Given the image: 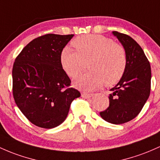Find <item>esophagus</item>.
I'll list each match as a JSON object with an SVG mask.
<instances>
[{
  "instance_id": "obj_1",
  "label": "esophagus",
  "mask_w": 160,
  "mask_h": 160,
  "mask_svg": "<svg viewBox=\"0 0 160 160\" xmlns=\"http://www.w3.org/2000/svg\"><path fill=\"white\" fill-rule=\"evenodd\" d=\"M81 96L83 98H85V99H88V98H90L92 96V93H87V92H82Z\"/></svg>"
}]
</instances>
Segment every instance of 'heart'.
I'll return each mask as SVG.
<instances>
[{
	"instance_id": "obj_1",
	"label": "heart",
	"mask_w": 160,
	"mask_h": 160,
	"mask_svg": "<svg viewBox=\"0 0 160 160\" xmlns=\"http://www.w3.org/2000/svg\"><path fill=\"white\" fill-rule=\"evenodd\" d=\"M73 45L77 51L64 48L61 54V64L65 73L75 78L83 71L88 62L89 72L73 82L77 88L92 90L101 87L117 83L122 79L127 67V53L122 45L112 38L101 35H83L75 38Z\"/></svg>"
}]
</instances>
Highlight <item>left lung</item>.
<instances>
[{
    "label": "left lung",
    "mask_w": 160,
    "mask_h": 160,
    "mask_svg": "<svg viewBox=\"0 0 160 160\" xmlns=\"http://www.w3.org/2000/svg\"><path fill=\"white\" fill-rule=\"evenodd\" d=\"M127 53L125 72L120 81L110 90L109 106L100 112L106 122L124 124L138 116L148 99L151 84V68L141 47L129 36L112 32Z\"/></svg>",
    "instance_id": "left-lung-1"
}]
</instances>
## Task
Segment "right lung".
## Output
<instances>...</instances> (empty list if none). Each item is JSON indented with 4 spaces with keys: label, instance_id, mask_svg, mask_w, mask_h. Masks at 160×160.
<instances>
[{
    "label": "right lung",
    "instance_id": "add662e5",
    "mask_svg": "<svg viewBox=\"0 0 160 160\" xmlns=\"http://www.w3.org/2000/svg\"><path fill=\"white\" fill-rule=\"evenodd\" d=\"M73 35L46 34L24 47L13 64V95L26 118L35 125L50 129L60 125L73 99L80 92L61 64L63 48Z\"/></svg>",
    "mask_w": 160,
    "mask_h": 160
}]
</instances>
